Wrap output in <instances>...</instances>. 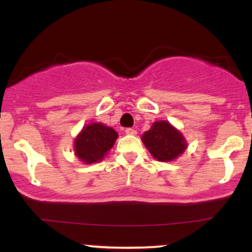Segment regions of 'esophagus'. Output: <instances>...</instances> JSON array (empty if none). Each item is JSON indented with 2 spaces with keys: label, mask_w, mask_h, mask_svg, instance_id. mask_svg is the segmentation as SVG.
I'll use <instances>...</instances> for the list:
<instances>
[{
  "label": "esophagus",
  "mask_w": 252,
  "mask_h": 252,
  "mask_svg": "<svg viewBox=\"0 0 252 252\" xmlns=\"http://www.w3.org/2000/svg\"><path fill=\"white\" fill-rule=\"evenodd\" d=\"M126 134H128V135H136V134H137V131H136L134 128H126Z\"/></svg>",
  "instance_id": "obj_1"
}]
</instances>
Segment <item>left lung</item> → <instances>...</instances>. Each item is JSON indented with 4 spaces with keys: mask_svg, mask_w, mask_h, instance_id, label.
I'll return each instance as SVG.
<instances>
[{
    "mask_svg": "<svg viewBox=\"0 0 252 252\" xmlns=\"http://www.w3.org/2000/svg\"><path fill=\"white\" fill-rule=\"evenodd\" d=\"M144 146L158 161H172L186 149V141L175 128L166 121L153 124L142 136Z\"/></svg>",
    "mask_w": 252,
    "mask_h": 252,
    "instance_id": "8db88e82",
    "label": "left lung"
}]
</instances>
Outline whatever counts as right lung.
I'll return each mask as SVG.
<instances>
[{"label":"right lung","instance_id":"obj_1","mask_svg":"<svg viewBox=\"0 0 252 252\" xmlns=\"http://www.w3.org/2000/svg\"><path fill=\"white\" fill-rule=\"evenodd\" d=\"M117 132L102 123H92L84 126L74 141V152L85 163L100 161L114 146Z\"/></svg>","mask_w":252,"mask_h":252}]
</instances>
